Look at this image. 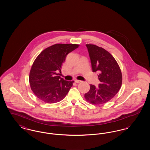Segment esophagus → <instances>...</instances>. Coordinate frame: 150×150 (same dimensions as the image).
Listing matches in <instances>:
<instances>
[{
	"mask_svg": "<svg viewBox=\"0 0 150 150\" xmlns=\"http://www.w3.org/2000/svg\"><path fill=\"white\" fill-rule=\"evenodd\" d=\"M75 83H79L81 82V80H77V79H76V80H75Z\"/></svg>",
	"mask_w": 150,
	"mask_h": 150,
	"instance_id": "esophagus-1",
	"label": "esophagus"
}]
</instances>
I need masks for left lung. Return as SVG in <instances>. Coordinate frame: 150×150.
<instances>
[{
	"instance_id": "left-lung-1",
	"label": "left lung",
	"mask_w": 150,
	"mask_h": 150,
	"mask_svg": "<svg viewBox=\"0 0 150 150\" xmlns=\"http://www.w3.org/2000/svg\"><path fill=\"white\" fill-rule=\"evenodd\" d=\"M91 59L92 71L98 72L100 83L98 88L91 84L90 90L84 94L86 100L94 105L106 103L119 91L122 74L113 57L105 49L93 44H86Z\"/></svg>"
}]
</instances>
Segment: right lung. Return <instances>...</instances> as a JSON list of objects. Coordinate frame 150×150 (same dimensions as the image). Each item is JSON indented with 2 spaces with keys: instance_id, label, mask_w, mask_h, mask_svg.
I'll return each mask as SVG.
<instances>
[{
  "instance_id": "add662e5",
  "label": "right lung",
  "mask_w": 150,
  "mask_h": 150,
  "mask_svg": "<svg viewBox=\"0 0 150 150\" xmlns=\"http://www.w3.org/2000/svg\"><path fill=\"white\" fill-rule=\"evenodd\" d=\"M78 47V44H56L45 49L36 57L30 72L29 82L39 99L54 103L66 97L74 81L64 80L57 72H61L67 55Z\"/></svg>"
}]
</instances>
